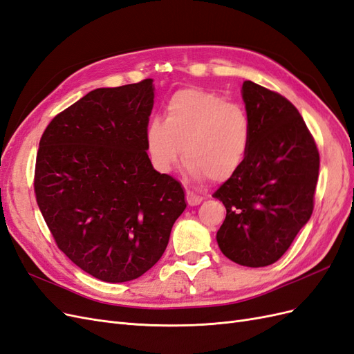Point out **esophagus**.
<instances>
[{
  "mask_svg": "<svg viewBox=\"0 0 354 354\" xmlns=\"http://www.w3.org/2000/svg\"><path fill=\"white\" fill-rule=\"evenodd\" d=\"M202 196H199V195H195L194 192H190V190H187L186 192V202H187V205H190V207H195V205H199V203L202 202Z\"/></svg>",
  "mask_w": 354,
  "mask_h": 354,
  "instance_id": "esophagus-1",
  "label": "esophagus"
}]
</instances>
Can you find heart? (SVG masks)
I'll list each match as a JSON object with an SVG mask.
<instances>
[{
  "mask_svg": "<svg viewBox=\"0 0 354 354\" xmlns=\"http://www.w3.org/2000/svg\"><path fill=\"white\" fill-rule=\"evenodd\" d=\"M251 140L246 112L216 93L180 90L165 106L164 122L147 125L146 146L152 165L169 173L180 158L196 180L230 178L243 164Z\"/></svg>",
  "mask_w": 354,
  "mask_h": 354,
  "instance_id": "obj_1",
  "label": "heart"
}]
</instances>
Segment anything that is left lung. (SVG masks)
Segmentation results:
<instances>
[{
    "label": "left lung",
    "instance_id": "1",
    "mask_svg": "<svg viewBox=\"0 0 354 354\" xmlns=\"http://www.w3.org/2000/svg\"><path fill=\"white\" fill-rule=\"evenodd\" d=\"M251 125L243 164L212 196L226 207L217 242L246 267L276 263L315 207L319 151L295 106L252 81L242 85Z\"/></svg>",
    "mask_w": 354,
    "mask_h": 354
}]
</instances>
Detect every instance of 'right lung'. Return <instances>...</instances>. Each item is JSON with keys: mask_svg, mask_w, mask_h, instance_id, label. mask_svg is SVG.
<instances>
[{"mask_svg": "<svg viewBox=\"0 0 354 354\" xmlns=\"http://www.w3.org/2000/svg\"><path fill=\"white\" fill-rule=\"evenodd\" d=\"M147 78L97 88L53 118L39 140L34 190L59 250L103 282L137 279L162 257L185 190L153 169Z\"/></svg>", "mask_w": 354, "mask_h": 354, "instance_id": "right-lung-1", "label": "right lung"}]
</instances>
